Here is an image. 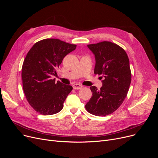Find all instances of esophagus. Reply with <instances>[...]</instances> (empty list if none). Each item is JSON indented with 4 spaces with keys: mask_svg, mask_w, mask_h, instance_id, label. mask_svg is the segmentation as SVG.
<instances>
[{
    "mask_svg": "<svg viewBox=\"0 0 158 158\" xmlns=\"http://www.w3.org/2000/svg\"><path fill=\"white\" fill-rule=\"evenodd\" d=\"M82 86L80 84H74L73 85V88L75 89H79L81 88H82Z\"/></svg>",
    "mask_w": 158,
    "mask_h": 158,
    "instance_id": "obj_1",
    "label": "esophagus"
}]
</instances>
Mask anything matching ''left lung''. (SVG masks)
Returning <instances> with one entry per match:
<instances>
[{
    "instance_id": "left-lung-1",
    "label": "left lung",
    "mask_w": 158,
    "mask_h": 158,
    "mask_svg": "<svg viewBox=\"0 0 158 158\" xmlns=\"http://www.w3.org/2000/svg\"><path fill=\"white\" fill-rule=\"evenodd\" d=\"M87 47L95 56L94 73L101 75L100 89L90 87L92 97L85 106L96 116H106L117 110L126 97L131 81L128 56L124 50L110 41Z\"/></svg>"
}]
</instances>
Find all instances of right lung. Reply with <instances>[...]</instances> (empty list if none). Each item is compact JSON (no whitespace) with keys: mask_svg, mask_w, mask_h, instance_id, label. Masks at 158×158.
I'll use <instances>...</instances> for the list:
<instances>
[{"mask_svg":"<svg viewBox=\"0 0 158 158\" xmlns=\"http://www.w3.org/2000/svg\"><path fill=\"white\" fill-rule=\"evenodd\" d=\"M77 45L58 39H45L29 50L22 70L23 89L29 104L38 113L51 115L60 112L66 98L73 89L53 76L63 58Z\"/></svg>","mask_w":158,"mask_h":158,"instance_id":"right-lung-1","label":"right lung"}]
</instances>
